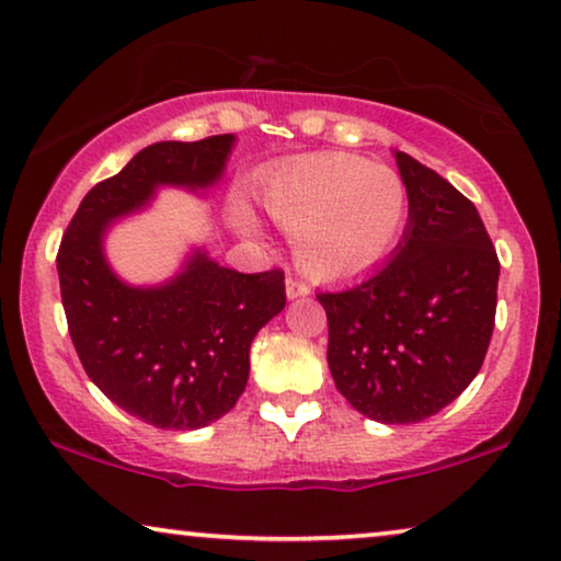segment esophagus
Returning <instances> with one entry per match:
<instances>
[{"mask_svg": "<svg viewBox=\"0 0 561 561\" xmlns=\"http://www.w3.org/2000/svg\"><path fill=\"white\" fill-rule=\"evenodd\" d=\"M308 295H310V287L305 285V282L293 279V276H289V279H287V297H289V300H300V297H308Z\"/></svg>", "mask_w": 561, "mask_h": 561, "instance_id": "1", "label": "esophagus"}]
</instances>
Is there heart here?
I'll use <instances>...</instances> for the list:
<instances>
[{"instance_id": "b5f03b06", "label": "heart", "mask_w": 561, "mask_h": 561, "mask_svg": "<svg viewBox=\"0 0 561 561\" xmlns=\"http://www.w3.org/2000/svg\"><path fill=\"white\" fill-rule=\"evenodd\" d=\"M259 199L276 226L293 230L295 256L310 276L343 279L390 256L408 222V190L398 171L348 153H316L261 179ZM238 228L256 220L233 207Z\"/></svg>"}]
</instances>
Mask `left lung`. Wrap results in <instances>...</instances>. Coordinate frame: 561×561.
<instances>
[{"instance_id": "obj_1", "label": "left lung", "mask_w": 561, "mask_h": 561, "mask_svg": "<svg viewBox=\"0 0 561 561\" xmlns=\"http://www.w3.org/2000/svg\"><path fill=\"white\" fill-rule=\"evenodd\" d=\"M408 228L390 261L341 293H320L339 392L377 423H417L480 371L497 308L500 261L477 207L394 151Z\"/></svg>"}]
</instances>
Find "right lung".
I'll list each match as a JSON object with an SVG mask.
<instances>
[{
  "label": "right lung",
  "instance_id": "add662e5",
  "mask_svg": "<svg viewBox=\"0 0 561 561\" xmlns=\"http://www.w3.org/2000/svg\"><path fill=\"white\" fill-rule=\"evenodd\" d=\"M233 146L228 133L144 148L87 192L58 249L66 320L89 379L156 428H203L236 405L249 382L251 341L285 310V274H241L194 249L171 279L138 287L110 266L104 236L151 205L161 186L205 194Z\"/></svg>",
  "mask_w": 561,
  "mask_h": 561
}]
</instances>
